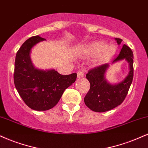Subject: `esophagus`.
I'll list each match as a JSON object with an SVG mask.
<instances>
[{"label": "esophagus", "instance_id": "obj_1", "mask_svg": "<svg viewBox=\"0 0 148 148\" xmlns=\"http://www.w3.org/2000/svg\"><path fill=\"white\" fill-rule=\"evenodd\" d=\"M84 76V72L83 71H79L77 73V77L78 78H81Z\"/></svg>", "mask_w": 148, "mask_h": 148}]
</instances>
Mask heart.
<instances>
[{"instance_id": "1", "label": "heart", "mask_w": 148, "mask_h": 148, "mask_svg": "<svg viewBox=\"0 0 148 148\" xmlns=\"http://www.w3.org/2000/svg\"><path fill=\"white\" fill-rule=\"evenodd\" d=\"M84 51L88 55L97 54L96 63H102L113 56L116 49L113 46H108L104 42L96 41L87 45Z\"/></svg>"}]
</instances>
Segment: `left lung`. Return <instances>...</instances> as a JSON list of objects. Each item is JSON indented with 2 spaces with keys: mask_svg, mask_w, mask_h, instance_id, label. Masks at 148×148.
<instances>
[{
  "mask_svg": "<svg viewBox=\"0 0 148 148\" xmlns=\"http://www.w3.org/2000/svg\"><path fill=\"white\" fill-rule=\"evenodd\" d=\"M115 40L118 45L121 43L122 39L116 38ZM133 58L132 49L126 45H123L119 56L112 63L125 59L129 63L130 72L125 79L117 84H110L105 78L106 71L110 67L108 63L89 71L86 78L90 83V88L84 98V101L90 110L97 112H104L114 109L125 100L134 76Z\"/></svg>",
  "mask_w": 148,
  "mask_h": 148,
  "instance_id": "1",
  "label": "left lung"
}]
</instances>
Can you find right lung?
Masks as SVG:
<instances>
[{"label":"right lung","mask_w":148,"mask_h":148,"mask_svg":"<svg viewBox=\"0 0 148 148\" xmlns=\"http://www.w3.org/2000/svg\"><path fill=\"white\" fill-rule=\"evenodd\" d=\"M45 40L39 36L27 39L17 51L14 65L16 88L27 106L36 111L54 108L77 76L76 73L62 75L54 69L42 70L34 66L30 58L32 48Z\"/></svg>","instance_id":"obj_1"}]
</instances>
